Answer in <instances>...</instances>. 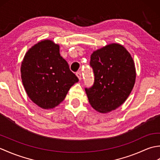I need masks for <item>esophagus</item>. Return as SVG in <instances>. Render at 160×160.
Masks as SVG:
<instances>
[{
  "instance_id": "esophagus-1",
  "label": "esophagus",
  "mask_w": 160,
  "mask_h": 160,
  "mask_svg": "<svg viewBox=\"0 0 160 160\" xmlns=\"http://www.w3.org/2000/svg\"><path fill=\"white\" fill-rule=\"evenodd\" d=\"M76 74L77 77L78 78V79H79V80H81V77H82V73H81L80 71H77Z\"/></svg>"
}]
</instances>
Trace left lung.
I'll return each mask as SVG.
<instances>
[{"instance_id":"left-lung-1","label":"left lung","mask_w":160,"mask_h":160,"mask_svg":"<svg viewBox=\"0 0 160 160\" xmlns=\"http://www.w3.org/2000/svg\"><path fill=\"white\" fill-rule=\"evenodd\" d=\"M90 66L94 82L85 91L90 104L100 113H108L123 104L133 88L135 67L127 50L111 44L91 54Z\"/></svg>"}]
</instances>
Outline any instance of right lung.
Instances as JSON below:
<instances>
[{"label":"right lung","instance_id":"add662e5","mask_svg":"<svg viewBox=\"0 0 160 160\" xmlns=\"http://www.w3.org/2000/svg\"><path fill=\"white\" fill-rule=\"evenodd\" d=\"M59 49L58 45L43 40L29 49L21 64L27 93L33 102L45 109L62 102L71 87L78 82Z\"/></svg>","mask_w":160,"mask_h":160}]
</instances>
